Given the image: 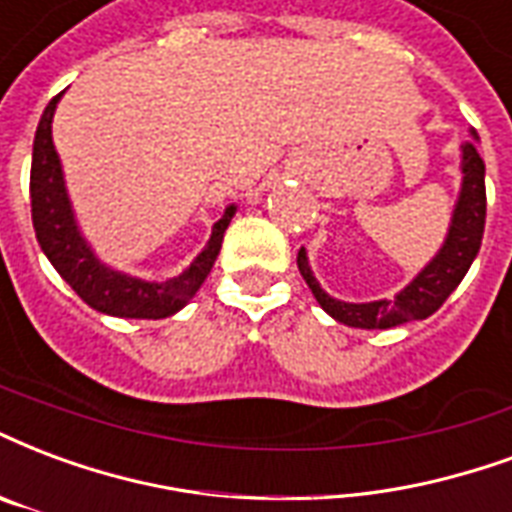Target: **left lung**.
Instances as JSON below:
<instances>
[{"instance_id": "1", "label": "left lung", "mask_w": 512, "mask_h": 512, "mask_svg": "<svg viewBox=\"0 0 512 512\" xmlns=\"http://www.w3.org/2000/svg\"><path fill=\"white\" fill-rule=\"evenodd\" d=\"M472 138L478 135L472 132ZM475 140H467L461 146V189L453 206L448 236L439 246V252L420 268L410 285L399 290L393 298L366 301V304H350L339 301L320 287L309 266L306 249L298 252V271L306 279V285L317 298V304L331 314L336 323L350 328H396L410 320H426L439 306L448 301V295L461 285L467 276L472 260L478 257L483 227H486V162L480 160Z\"/></svg>"}]
</instances>
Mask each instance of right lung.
I'll return each mask as SVG.
<instances>
[{
	"label": "right lung",
	"instance_id": "1",
	"mask_svg": "<svg viewBox=\"0 0 512 512\" xmlns=\"http://www.w3.org/2000/svg\"><path fill=\"white\" fill-rule=\"evenodd\" d=\"M62 94H56L54 100L48 102L43 119L37 124V132H34L29 195H32V222L37 244L64 282L97 312L111 314V317H127V320H162V317L176 314L192 301V295L206 282L208 271L222 249L227 225L236 214V203H230L222 219L214 222L211 238L203 246V252L173 279L149 282V279H138V276L105 266L78 227L73 203L67 195V184H64L62 160L56 154L54 135H51L56 105L62 100Z\"/></svg>",
	"mask_w": 512,
	"mask_h": 512
}]
</instances>
